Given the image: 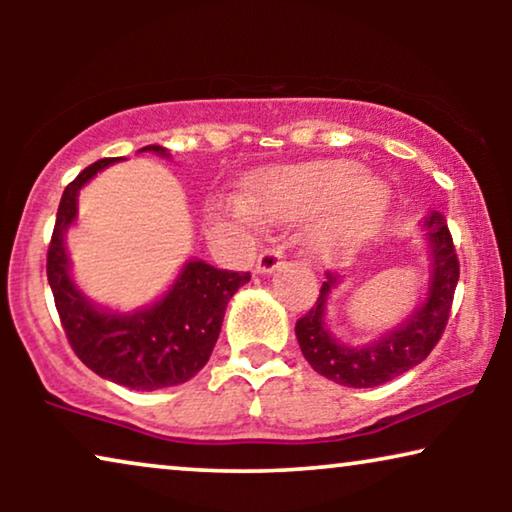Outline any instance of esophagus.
<instances>
[{
  "mask_svg": "<svg viewBox=\"0 0 512 512\" xmlns=\"http://www.w3.org/2000/svg\"><path fill=\"white\" fill-rule=\"evenodd\" d=\"M284 261V247L282 244H270V247H265L261 254H258V263H256V270L263 272V275H268V272L277 270L279 265Z\"/></svg>",
  "mask_w": 512,
  "mask_h": 512,
  "instance_id": "esophagus-1",
  "label": "esophagus"
}]
</instances>
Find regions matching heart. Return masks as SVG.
<instances>
[{"label": "heart", "instance_id": "1", "mask_svg": "<svg viewBox=\"0 0 512 512\" xmlns=\"http://www.w3.org/2000/svg\"><path fill=\"white\" fill-rule=\"evenodd\" d=\"M254 205L272 219H303L326 209L314 244L321 254H335L375 228L387 188L361 174L354 160H321L263 174L254 186Z\"/></svg>", "mask_w": 512, "mask_h": 512}]
</instances>
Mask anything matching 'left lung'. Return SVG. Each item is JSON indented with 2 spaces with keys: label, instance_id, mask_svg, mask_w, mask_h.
<instances>
[{
  "label": "left lung",
  "instance_id": "1",
  "mask_svg": "<svg viewBox=\"0 0 512 512\" xmlns=\"http://www.w3.org/2000/svg\"><path fill=\"white\" fill-rule=\"evenodd\" d=\"M424 226L429 233L433 256L429 298L401 328L384 335L373 345L347 347L328 333L324 324L326 298L338 284V277L326 272L319 298L314 300L310 312L296 321L300 352L319 375L342 384V387H380L422 363L438 345L452 312L454 289L459 282V258L443 214L431 212L424 219Z\"/></svg>",
  "mask_w": 512,
  "mask_h": 512
}]
</instances>
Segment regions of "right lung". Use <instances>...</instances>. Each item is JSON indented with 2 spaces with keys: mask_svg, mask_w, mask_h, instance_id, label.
<instances>
[{
  "mask_svg": "<svg viewBox=\"0 0 512 512\" xmlns=\"http://www.w3.org/2000/svg\"><path fill=\"white\" fill-rule=\"evenodd\" d=\"M142 151H156L160 156L167 153L158 144L144 146ZM111 163H116V158H102L88 165L67 184L60 198L46 254L55 310L74 354L93 373L137 391L174 387L205 368L219 338L228 300L251 275L191 261L170 293L149 310L109 314L90 305L69 279L62 237L76 216L79 188Z\"/></svg>",
  "mask_w": 512,
  "mask_h": 512,
  "instance_id": "obj_1",
  "label": "right lung"
}]
</instances>
